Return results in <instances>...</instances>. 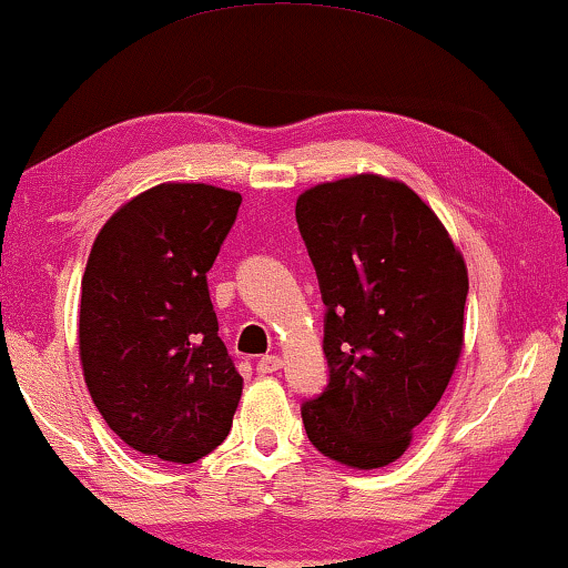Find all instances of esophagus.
Instances as JSON below:
<instances>
[{"label":"esophagus","instance_id":"obj_1","mask_svg":"<svg viewBox=\"0 0 568 568\" xmlns=\"http://www.w3.org/2000/svg\"><path fill=\"white\" fill-rule=\"evenodd\" d=\"M255 369H258V375H274V372L282 369V356L276 354L261 356L258 364H255Z\"/></svg>","mask_w":568,"mask_h":568}]
</instances>
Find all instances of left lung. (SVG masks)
<instances>
[{"instance_id":"left-lung-1","label":"left lung","mask_w":568,"mask_h":568,"mask_svg":"<svg viewBox=\"0 0 568 568\" xmlns=\"http://www.w3.org/2000/svg\"><path fill=\"white\" fill-rule=\"evenodd\" d=\"M294 214L325 302L331 367L328 387L302 403V424L331 460L385 468L463 354V253L418 193L375 173L313 185Z\"/></svg>"}]
</instances>
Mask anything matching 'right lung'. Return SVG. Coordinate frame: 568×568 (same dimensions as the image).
I'll return each mask as SVG.
<instances>
[{"mask_svg": "<svg viewBox=\"0 0 568 568\" xmlns=\"http://www.w3.org/2000/svg\"><path fill=\"white\" fill-rule=\"evenodd\" d=\"M243 196L160 183L98 232L80 302V362L105 424L142 455L196 463L230 434L243 377L220 338L206 271Z\"/></svg>", "mask_w": 568, "mask_h": 568, "instance_id": "obj_1", "label": "right lung"}]
</instances>
